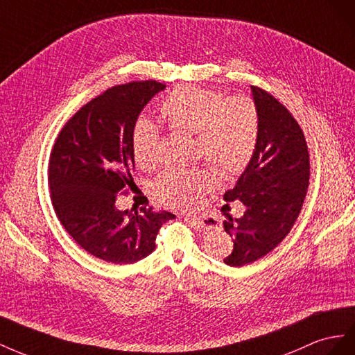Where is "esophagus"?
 Instances as JSON below:
<instances>
[{"label":"esophagus","mask_w":355,"mask_h":355,"mask_svg":"<svg viewBox=\"0 0 355 355\" xmlns=\"http://www.w3.org/2000/svg\"><path fill=\"white\" fill-rule=\"evenodd\" d=\"M186 220L190 221L191 225H193L196 229H199L200 232H205V230H208V229L211 227V226H208V223L205 221L204 217H198V216H190V214H187V216H186Z\"/></svg>","instance_id":"obj_1"}]
</instances>
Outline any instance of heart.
<instances>
[{"label": "heart", "instance_id": "b5f03b06", "mask_svg": "<svg viewBox=\"0 0 355 355\" xmlns=\"http://www.w3.org/2000/svg\"><path fill=\"white\" fill-rule=\"evenodd\" d=\"M160 117L177 132L193 135L195 155L221 180H232L247 169L256 153L260 116L248 96L226 98L216 90L181 86L160 105ZM159 132L141 119L132 132V153L139 166L155 164ZM214 184L207 169L165 171L153 181V195L174 207H191Z\"/></svg>", "mask_w": 355, "mask_h": 355}]
</instances>
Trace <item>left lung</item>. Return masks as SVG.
<instances>
[{
    "mask_svg": "<svg viewBox=\"0 0 355 355\" xmlns=\"http://www.w3.org/2000/svg\"><path fill=\"white\" fill-rule=\"evenodd\" d=\"M260 116L256 153L225 200L239 199L244 214H226V234L234 250L229 266H244L278 247L295 225L309 186L311 165L305 135L297 120L265 89L251 86ZM229 207V204L226 205Z\"/></svg>",
    "mask_w": 355,
    "mask_h": 355,
    "instance_id": "1",
    "label": "left lung"
}]
</instances>
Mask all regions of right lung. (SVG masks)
Instances as JSON below:
<instances>
[{
	"instance_id": "obj_1",
	"label": "right lung",
	"mask_w": 355,
	"mask_h": 355,
	"mask_svg": "<svg viewBox=\"0 0 355 355\" xmlns=\"http://www.w3.org/2000/svg\"><path fill=\"white\" fill-rule=\"evenodd\" d=\"M164 89L156 80L107 89L67 121L50 151L47 175L58 220L90 256L114 265L151 254L162 225L175 218L153 207L135 212L116 207L132 183L135 121Z\"/></svg>"
}]
</instances>
